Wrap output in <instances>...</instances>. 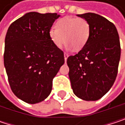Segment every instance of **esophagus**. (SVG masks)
I'll return each instance as SVG.
<instances>
[{
	"mask_svg": "<svg viewBox=\"0 0 125 125\" xmlns=\"http://www.w3.org/2000/svg\"><path fill=\"white\" fill-rule=\"evenodd\" d=\"M67 58H68V54L66 53H64V60H65V62H66Z\"/></svg>",
	"mask_w": 125,
	"mask_h": 125,
	"instance_id": "1",
	"label": "esophagus"
}]
</instances>
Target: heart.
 <instances>
[{
    "instance_id": "heart-1",
    "label": "heart",
    "mask_w": 125,
    "mask_h": 125,
    "mask_svg": "<svg viewBox=\"0 0 125 125\" xmlns=\"http://www.w3.org/2000/svg\"><path fill=\"white\" fill-rule=\"evenodd\" d=\"M56 27L49 30V37L57 48H61L66 41L68 47H72L76 51H80L90 36V25L83 18L63 17L57 21Z\"/></svg>"
}]
</instances>
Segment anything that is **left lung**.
I'll list each match as a JSON object with an SVG mask.
<instances>
[{
	"label": "left lung",
	"mask_w": 125,
	"mask_h": 125,
	"mask_svg": "<svg viewBox=\"0 0 125 125\" xmlns=\"http://www.w3.org/2000/svg\"><path fill=\"white\" fill-rule=\"evenodd\" d=\"M90 25L85 46L67 59L69 77L74 93L85 101H97L112 87L121 55L116 27L106 18L94 13L78 14Z\"/></svg>",
	"instance_id": "left-lung-1"
}]
</instances>
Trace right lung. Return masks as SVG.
<instances>
[{
  "label": "right lung",
  "mask_w": 125,
  "mask_h": 125,
  "mask_svg": "<svg viewBox=\"0 0 125 125\" xmlns=\"http://www.w3.org/2000/svg\"><path fill=\"white\" fill-rule=\"evenodd\" d=\"M59 16L56 13H27L8 29L4 66L12 92L26 103L37 104L50 95L53 80L64 63L63 52L49 37Z\"/></svg>",
  "instance_id": "right-lung-1"
}]
</instances>
